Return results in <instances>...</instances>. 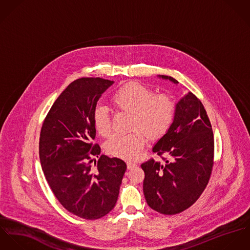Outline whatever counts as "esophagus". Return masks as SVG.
<instances>
[{"label": "esophagus", "mask_w": 250, "mask_h": 250, "mask_svg": "<svg viewBox=\"0 0 250 250\" xmlns=\"http://www.w3.org/2000/svg\"><path fill=\"white\" fill-rule=\"evenodd\" d=\"M137 166L135 163H132V162H127V168L128 169H131V168H133V167H135Z\"/></svg>", "instance_id": "1"}]
</instances>
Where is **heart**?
Segmentation results:
<instances>
[{"instance_id": "heart-1", "label": "heart", "mask_w": 250, "mask_h": 250, "mask_svg": "<svg viewBox=\"0 0 250 250\" xmlns=\"http://www.w3.org/2000/svg\"><path fill=\"white\" fill-rule=\"evenodd\" d=\"M118 111L132 115L128 133H116L106 142L108 154L122 159H134L144 147L146 136L150 141L163 137L172 125L176 103L167 93H157L150 88L128 83L116 90L110 98ZM93 125L99 135L107 137L112 131L110 115L105 107L99 106L93 113Z\"/></svg>"}]
</instances>
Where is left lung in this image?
I'll use <instances>...</instances> for the list:
<instances>
[{
    "instance_id": "8db88e82",
    "label": "left lung",
    "mask_w": 250,
    "mask_h": 250,
    "mask_svg": "<svg viewBox=\"0 0 250 250\" xmlns=\"http://www.w3.org/2000/svg\"><path fill=\"white\" fill-rule=\"evenodd\" d=\"M161 78L178 83L171 77ZM214 149V135L206 110L199 99L188 93L176 104L169 130L152 148L164 163L150 158L141 165L148 206L164 215L179 214L191 207L209 182Z\"/></svg>"
}]
</instances>
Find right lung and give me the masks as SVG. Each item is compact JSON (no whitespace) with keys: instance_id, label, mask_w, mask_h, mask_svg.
I'll return each instance as SVG.
<instances>
[{"instance_id":"obj_1","label":"right lung","mask_w":250,"mask_h":250,"mask_svg":"<svg viewBox=\"0 0 250 250\" xmlns=\"http://www.w3.org/2000/svg\"><path fill=\"white\" fill-rule=\"evenodd\" d=\"M113 83L101 78L74 81L56 99L40 132L39 157L48 184L67 211L85 220L101 219L114 208L126 169L119 158L99 156L101 147L92 142L97 102Z\"/></svg>"}]
</instances>
